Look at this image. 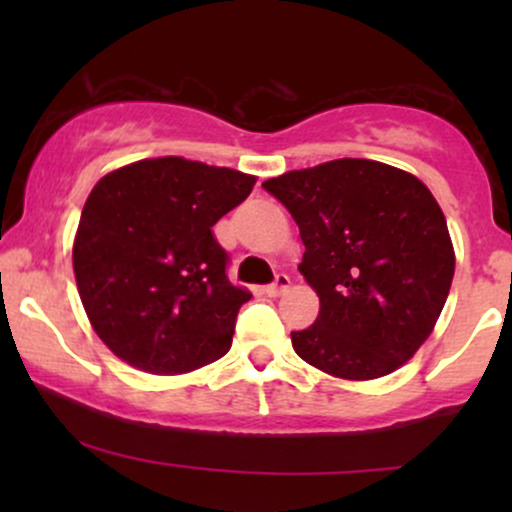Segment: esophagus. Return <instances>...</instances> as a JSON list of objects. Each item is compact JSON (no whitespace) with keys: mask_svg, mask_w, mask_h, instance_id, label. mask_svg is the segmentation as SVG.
<instances>
[{"mask_svg":"<svg viewBox=\"0 0 512 512\" xmlns=\"http://www.w3.org/2000/svg\"><path fill=\"white\" fill-rule=\"evenodd\" d=\"M289 284H291L289 274H276V279L267 286V293L269 296H279V293H284L286 289H289Z\"/></svg>","mask_w":512,"mask_h":512,"instance_id":"34e87169","label":"esophagus"}]
</instances>
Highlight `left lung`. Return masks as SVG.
<instances>
[{
    "label": "left lung",
    "mask_w": 512,
    "mask_h": 512,
    "mask_svg": "<svg viewBox=\"0 0 512 512\" xmlns=\"http://www.w3.org/2000/svg\"><path fill=\"white\" fill-rule=\"evenodd\" d=\"M305 245L301 274L320 296L296 354L334 378L373 380L416 354L436 327L455 250L431 190L411 173L339 158L264 180Z\"/></svg>",
    "instance_id": "obj_1"
}]
</instances>
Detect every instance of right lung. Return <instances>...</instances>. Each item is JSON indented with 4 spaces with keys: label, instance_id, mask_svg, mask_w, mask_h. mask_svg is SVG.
<instances>
[{
    "label": "right lung",
    "instance_id": "obj_1",
    "mask_svg": "<svg viewBox=\"0 0 512 512\" xmlns=\"http://www.w3.org/2000/svg\"><path fill=\"white\" fill-rule=\"evenodd\" d=\"M252 185L240 170L180 156L144 158L96 182L72 260L88 320L117 358L178 375L231 349L252 293L228 281L211 228Z\"/></svg>",
    "mask_w": 512,
    "mask_h": 512
}]
</instances>
